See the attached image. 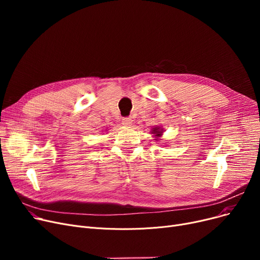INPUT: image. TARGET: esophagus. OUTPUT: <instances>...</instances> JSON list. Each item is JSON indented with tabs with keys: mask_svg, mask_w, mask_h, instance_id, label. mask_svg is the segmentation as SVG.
<instances>
[{
	"mask_svg": "<svg viewBox=\"0 0 260 260\" xmlns=\"http://www.w3.org/2000/svg\"><path fill=\"white\" fill-rule=\"evenodd\" d=\"M122 124L125 126H131L133 124V119L132 118H123L122 119Z\"/></svg>",
	"mask_w": 260,
	"mask_h": 260,
	"instance_id": "esophagus-1",
	"label": "esophagus"
}]
</instances>
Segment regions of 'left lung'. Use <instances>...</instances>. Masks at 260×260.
I'll return each mask as SVG.
<instances>
[{"mask_svg":"<svg viewBox=\"0 0 260 260\" xmlns=\"http://www.w3.org/2000/svg\"><path fill=\"white\" fill-rule=\"evenodd\" d=\"M151 133L153 134V136H154V140H156V141H158L160 138H161V136H162V134H163V128H161L160 126H156V127H153V129L151 131Z\"/></svg>","mask_w":260,"mask_h":260,"instance_id":"1","label":"left lung"}]
</instances>
